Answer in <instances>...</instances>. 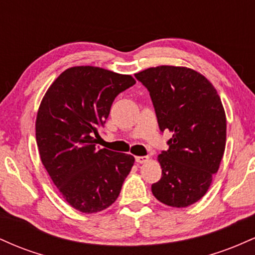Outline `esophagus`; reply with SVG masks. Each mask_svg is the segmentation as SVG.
Masks as SVG:
<instances>
[{"label": "esophagus", "mask_w": 255, "mask_h": 255, "mask_svg": "<svg viewBox=\"0 0 255 255\" xmlns=\"http://www.w3.org/2000/svg\"><path fill=\"white\" fill-rule=\"evenodd\" d=\"M148 160L147 156H137L135 157V162L139 163V164H142V163H146Z\"/></svg>", "instance_id": "obj_1"}]
</instances>
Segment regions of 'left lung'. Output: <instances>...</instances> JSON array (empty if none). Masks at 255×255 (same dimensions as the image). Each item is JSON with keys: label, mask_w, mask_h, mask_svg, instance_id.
Listing matches in <instances>:
<instances>
[{"label": "left lung", "mask_w": 255, "mask_h": 255, "mask_svg": "<svg viewBox=\"0 0 255 255\" xmlns=\"http://www.w3.org/2000/svg\"><path fill=\"white\" fill-rule=\"evenodd\" d=\"M150 92L158 126L172 136L158 162L162 177L153 195L172 207H187L205 195L218 171L227 139V119L217 91L186 67L160 66L136 73Z\"/></svg>", "instance_id": "8db88e82"}]
</instances>
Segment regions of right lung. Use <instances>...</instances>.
I'll return each mask as SVG.
<instances>
[{"label": "right lung", "instance_id": "obj_1", "mask_svg": "<svg viewBox=\"0 0 255 255\" xmlns=\"http://www.w3.org/2000/svg\"><path fill=\"white\" fill-rule=\"evenodd\" d=\"M134 84L130 75L73 67L52 83L40 103L36 121L40 159L78 211L99 212L115 203L134 164L130 154L96 145L114 99Z\"/></svg>", "mask_w": 255, "mask_h": 255}]
</instances>
